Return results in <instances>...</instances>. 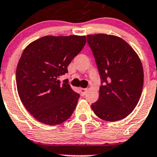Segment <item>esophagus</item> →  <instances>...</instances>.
Segmentation results:
<instances>
[{
  "instance_id": "1",
  "label": "esophagus",
  "mask_w": 157,
  "mask_h": 157,
  "mask_svg": "<svg viewBox=\"0 0 157 157\" xmlns=\"http://www.w3.org/2000/svg\"><path fill=\"white\" fill-rule=\"evenodd\" d=\"M87 90H88L87 89H84V88H81V89H80V92H81L82 95H85V94H86Z\"/></svg>"
}]
</instances>
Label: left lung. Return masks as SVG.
Masks as SVG:
<instances>
[{
  "label": "left lung",
  "mask_w": 157,
  "mask_h": 157,
  "mask_svg": "<svg viewBox=\"0 0 157 157\" xmlns=\"http://www.w3.org/2000/svg\"><path fill=\"white\" fill-rule=\"evenodd\" d=\"M103 86L91 105L94 114L109 122L121 120L134 111L141 98L144 71L139 56L121 37L105 34L87 35Z\"/></svg>",
  "instance_id": "left-lung-1"
}]
</instances>
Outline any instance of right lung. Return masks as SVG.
<instances>
[{"label": "right lung", "mask_w": 157, "mask_h": 157, "mask_svg": "<svg viewBox=\"0 0 157 157\" xmlns=\"http://www.w3.org/2000/svg\"><path fill=\"white\" fill-rule=\"evenodd\" d=\"M86 36L40 37L24 48L16 68V86L23 105L34 119L46 125L68 120L79 98L71 86L59 84L67 66L79 53Z\"/></svg>", "instance_id": "1"}]
</instances>
